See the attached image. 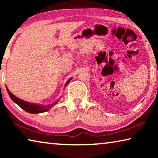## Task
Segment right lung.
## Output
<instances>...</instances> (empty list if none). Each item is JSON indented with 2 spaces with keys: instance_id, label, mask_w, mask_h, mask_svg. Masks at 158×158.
<instances>
[{
  "instance_id": "right-lung-1",
  "label": "right lung",
  "mask_w": 158,
  "mask_h": 158,
  "mask_svg": "<svg viewBox=\"0 0 158 158\" xmlns=\"http://www.w3.org/2000/svg\"><path fill=\"white\" fill-rule=\"evenodd\" d=\"M71 79L72 78L69 79L68 81H67V82L65 83V87L69 84V81H71ZM6 89H7V93H8L10 98H11V100L14 102L15 103H16L17 105L19 106L21 109H23V110L26 111V112H28V113H31V114H40V113H43V112L47 111L48 110H49L53 106H54L56 104H57L58 102L60 100L59 98V100H57L53 103L50 104V105H39V104L28 102L21 100V99L16 97L15 95H13L12 93L10 91L9 89H7V86H6Z\"/></svg>"
}]
</instances>
